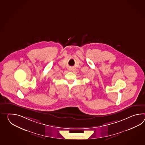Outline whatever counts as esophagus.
<instances>
[{"label":"esophagus","instance_id":"1","mask_svg":"<svg viewBox=\"0 0 145 145\" xmlns=\"http://www.w3.org/2000/svg\"><path fill=\"white\" fill-rule=\"evenodd\" d=\"M69 70H73V68H72V67H70V68H69Z\"/></svg>","mask_w":145,"mask_h":145}]
</instances>
